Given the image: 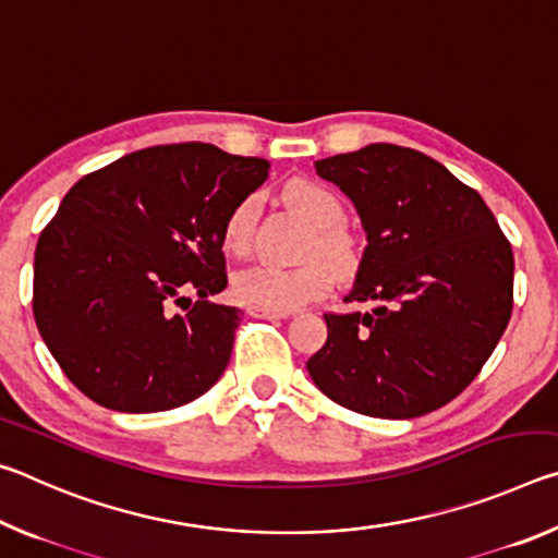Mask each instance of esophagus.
<instances>
[{"mask_svg": "<svg viewBox=\"0 0 558 558\" xmlns=\"http://www.w3.org/2000/svg\"><path fill=\"white\" fill-rule=\"evenodd\" d=\"M248 315L258 319H286L290 313H278V310H266V307H248Z\"/></svg>", "mask_w": 558, "mask_h": 558, "instance_id": "obj_1", "label": "esophagus"}]
</instances>
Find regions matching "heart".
Masks as SVG:
<instances>
[{
  "label": "heart",
  "instance_id": "1",
  "mask_svg": "<svg viewBox=\"0 0 558 558\" xmlns=\"http://www.w3.org/2000/svg\"><path fill=\"white\" fill-rule=\"evenodd\" d=\"M286 199L302 219L313 226V235L305 245V258L298 268H278L268 263H256L239 270L233 276L231 290L235 300L251 307L290 310L307 305V302L325 298L332 290L337 272L347 276L356 266V248L352 235L339 223L344 219L342 199L332 189L313 182V179H295L286 186ZM258 202L256 196L239 202L226 216L221 239L223 248L233 256H245L253 245V231H256Z\"/></svg>",
  "mask_w": 558,
  "mask_h": 558
}]
</instances>
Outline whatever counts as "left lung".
<instances>
[{"instance_id": "8db88e82", "label": "left lung", "mask_w": 558, "mask_h": 558, "mask_svg": "<svg viewBox=\"0 0 558 558\" xmlns=\"http://www.w3.org/2000/svg\"><path fill=\"white\" fill-rule=\"evenodd\" d=\"M354 202L366 248L327 342L317 389L374 418H415L462 393L512 317L514 256L475 189L411 147L366 145L315 162Z\"/></svg>"}]
</instances>
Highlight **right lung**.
<instances>
[{"label": "right lung", "instance_id": "1", "mask_svg": "<svg viewBox=\"0 0 558 558\" xmlns=\"http://www.w3.org/2000/svg\"><path fill=\"white\" fill-rule=\"evenodd\" d=\"M268 167L206 143L157 145L71 186L36 243L34 317L75 389L155 413L219 381L243 315L209 300L229 282L221 231Z\"/></svg>", "mask_w": 558, "mask_h": 558}]
</instances>
